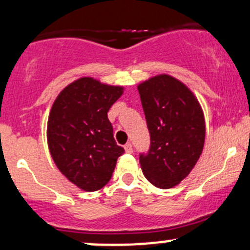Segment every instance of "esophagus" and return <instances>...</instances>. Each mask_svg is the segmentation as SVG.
<instances>
[{"label":"esophagus","instance_id":"esophagus-1","mask_svg":"<svg viewBox=\"0 0 250 250\" xmlns=\"http://www.w3.org/2000/svg\"><path fill=\"white\" fill-rule=\"evenodd\" d=\"M125 150L127 153H133V146H131L130 142H128V144L125 145Z\"/></svg>","mask_w":250,"mask_h":250}]
</instances>
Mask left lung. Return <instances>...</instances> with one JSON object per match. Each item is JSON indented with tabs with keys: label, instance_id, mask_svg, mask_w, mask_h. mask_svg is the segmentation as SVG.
Returning <instances> with one entry per match:
<instances>
[{
	"label": "left lung",
	"instance_id": "8db88e82",
	"mask_svg": "<svg viewBox=\"0 0 250 250\" xmlns=\"http://www.w3.org/2000/svg\"><path fill=\"white\" fill-rule=\"evenodd\" d=\"M146 116L150 146L140 154L149 183L171 188L185 179L203 152L205 121L198 100L178 79L152 77L138 86Z\"/></svg>",
	"mask_w": 250,
	"mask_h": 250
}]
</instances>
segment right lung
<instances>
[{"instance_id": "right-lung-1", "label": "right lung", "mask_w": 250, "mask_h": 250, "mask_svg": "<svg viewBox=\"0 0 250 250\" xmlns=\"http://www.w3.org/2000/svg\"><path fill=\"white\" fill-rule=\"evenodd\" d=\"M123 94L122 86L83 77L68 84L52 105L47 142L54 164L82 190L102 188L125 153L112 134L108 111Z\"/></svg>"}]
</instances>
